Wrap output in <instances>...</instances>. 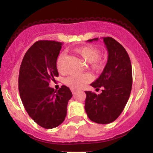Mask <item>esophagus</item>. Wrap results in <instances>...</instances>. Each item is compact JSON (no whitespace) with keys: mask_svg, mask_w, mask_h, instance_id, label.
<instances>
[{"mask_svg":"<svg viewBox=\"0 0 153 153\" xmlns=\"http://www.w3.org/2000/svg\"><path fill=\"white\" fill-rule=\"evenodd\" d=\"M71 91H72V93H73V95H74V94H75V93H76V90H71Z\"/></svg>","mask_w":153,"mask_h":153,"instance_id":"obj_1","label":"esophagus"}]
</instances>
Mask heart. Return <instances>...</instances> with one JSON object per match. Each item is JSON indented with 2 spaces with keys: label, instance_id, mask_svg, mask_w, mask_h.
I'll return each instance as SVG.
<instances>
[{
  "label": "heart",
  "instance_id": "heart-1",
  "mask_svg": "<svg viewBox=\"0 0 153 153\" xmlns=\"http://www.w3.org/2000/svg\"><path fill=\"white\" fill-rule=\"evenodd\" d=\"M75 52L79 56L83 58L85 61L90 63V68L96 72H100L103 68L104 62L100 59V51L93 45H86L78 47L75 50ZM66 56L63 53H60L56 60V68L61 74L65 72L64 62ZM92 81V76L89 74H81V75L70 76L65 79V84L72 90H79L82 88L86 83Z\"/></svg>",
  "mask_w": 153,
  "mask_h": 153
}]
</instances>
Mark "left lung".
<instances>
[{
	"label": "left lung",
	"mask_w": 153,
	"mask_h": 153,
	"mask_svg": "<svg viewBox=\"0 0 153 153\" xmlns=\"http://www.w3.org/2000/svg\"><path fill=\"white\" fill-rule=\"evenodd\" d=\"M108 51V60L101 75L91 86L102 93L85 91V110L89 119L99 124L117 120L123 110L132 90V65L126 51L112 37H102ZM98 38L88 40L96 41Z\"/></svg>",
	"instance_id": "1"
}]
</instances>
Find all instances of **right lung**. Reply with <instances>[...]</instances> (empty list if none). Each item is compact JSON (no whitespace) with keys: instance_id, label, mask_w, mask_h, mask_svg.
Wrapping results in <instances>:
<instances>
[{"instance_id":"right-lung-1","label":"right lung","mask_w":153,"mask_h":153,"mask_svg":"<svg viewBox=\"0 0 153 153\" xmlns=\"http://www.w3.org/2000/svg\"><path fill=\"white\" fill-rule=\"evenodd\" d=\"M62 43L39 40L29 48L20 67L18 88L24 106L31 119L45 129L64 121L72 93L66 86L59 90L49 86L59 76L56 60Z\"/></svg>"}]
</instances>
